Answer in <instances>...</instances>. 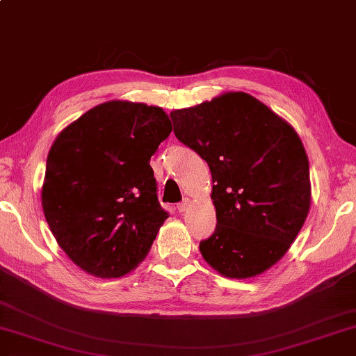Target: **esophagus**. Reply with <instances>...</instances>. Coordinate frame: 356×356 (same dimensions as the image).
Instances as JSON below:
<instances>
[{
	"mask_svg": "<svg viewBox=\"0 0 356 356\" xmlns=\"http://www.w3.org/2000/svg\"><path fill=\"white\" fill-rule=\"evenodd\" d=\"M191 206H192V200H191V198H184L177 207H178L179 212H186L187 209H189Z\"/></svg>",
	"mask_w": 356,
	"mask_h": 356,
	"instance_id": "34e87169",
	"label": "esophagus"
}]
</instances>
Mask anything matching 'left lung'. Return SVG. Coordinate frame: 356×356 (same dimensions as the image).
<instances>
[{
	"label": "left lung",
	"mask_w": 356,
	"mask_h": 356,
	"mask_svg": "<svg viewBox=\"0 0 356 356\" xmlns=\"http://www.w3.org/2000/svg\"><path fill=\"white\" fill-rule=\"evenodd\" d=\"M173 131L209 165L217 227L200 243L221 276L251 279L282 259L312 204L308 156L296 130L259 99L229 91L173 110Z\"/></svg>",
	"instance_id": "left-lung-1"
}]
</instances>
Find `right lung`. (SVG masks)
I'll return each instance as SVG.
<instances>
[{"label": "right lung", "mask_w": 356, "mask_h": 356, "mask_svg": "<svg viewBox=\"0 0 356 356\" xmlns=\"http://www.w3.org/2000/svg\"><path fill=\"white\" fill-rule=\"evenodd\" d=\"M170 131L159 106L110 100L52 143L43 213L58 246L85 273L122 277L149 254L169 217L156 197L150 158Z\"/></svg>", "instance_id": "add662e5"}]
</instances>
